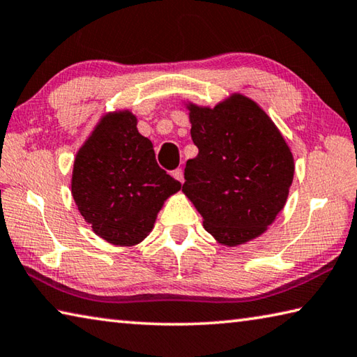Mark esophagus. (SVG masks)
<instances>
[{
    "label": "esophagus",
    "mask_w": 357,
    "mask_h": 357,
    "mask_svg": "<svg viewBox=\"0 0 357 357\" xmlns=\"http://www.w3.org/2000/svg\"><path fill=\"white\" fill-rule=\"evenodd\" d=\"M172 176H173L174 179H176V181H179L181 184L184 183V172L181 170V168H176V170H173V172H172Z\"/></svg>",
    "instance_id": "esophagus-1"
}]
</instances>
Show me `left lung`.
I'll return each mask as SVG.
<instances>
[{
  "mask_svg": "<svg viewBox=\"0 0 357 357\" xmlns=\"http://www.w3.org/2000/svg\"><path fill=\"white\" fill-rule=\"evenodd\" d=\"M198 156L185 164L184 195L218 243L262 236L289 197L295 162L286 139L255 100L231 93L213 107L184 102Z\"/></svg>",
  "mask_w": 357,
  "mask_h": 357,
  "instance_id": "left-lung-1",
  "label": "left lung"
}]
</instances>
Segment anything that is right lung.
I'll return each mask as SVG.
<instances>
[{
    "mask_svg": "<svg viewBox=\"0 0 357 357\" xmlns=\"http://www.w3.org/2000/svg\"><path fill=\"white\" fill-rule=\"evenodd\" d=\"M71 197L84 220L115 246L144 242L181 183L162 170L129 109L106 112L76 153Z\"/></svg>",
    "mask_w": 357,
    "mask_h": 357,
    "instance_id": "1",
    "label": "right lung"
}]
</instances>
